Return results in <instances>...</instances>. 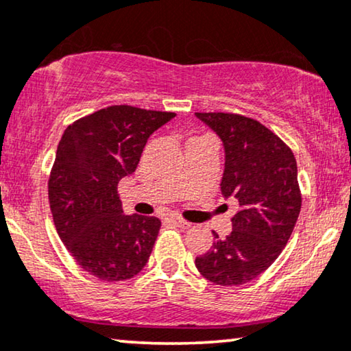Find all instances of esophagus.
Masks as SVG:
<instances>
[{"mask_svg":"<svg viewBox=\"0 0 351 351\" xmlns=\"http://www.w3.org/2000/svg\"><path fill=\"white\" fill-rule=\"evenodd\" d=\"M170 219H171L173 223L176 224V226L181 228V230H188V228H191V223H189V221H184V219H181V218H175V217H171Z\"/></svg>","mask_w":351,"mask_h":351,"instance_id":"esophagus-1","label":"esophagus"}]
</instances>
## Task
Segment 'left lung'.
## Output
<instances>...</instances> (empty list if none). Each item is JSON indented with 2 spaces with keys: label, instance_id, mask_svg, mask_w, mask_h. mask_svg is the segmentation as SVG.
Returning a JSON list of instances; mask_svg holds the SVG:
<instances>
[{
  "label": "left lung",
  "instance_id": "8db88e82",
  "mask_svg": "<svg viewBox=\"0 0 351 351\" xmlns=\"http://www.w3.org/2000/svg\"><path fill=\"white\" fill-rule=\"evenodd\" d=\"M224 149L221 194L237 204L232 232L215 241L195 268L218 286H241L278 258L302 207L297 162L291 149L260 121L223 112L195 114Z\"/></svg>",
  "mask_w": 351,
  "mask_h": 351
}]
</instances>
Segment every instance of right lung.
I'll return each instance as SVG.
<instances>
[{
  "label": "right lung",
  "mask_w": 351,
  "mask_h": 351,
  "mask_svg": "<svg viewBox=\"0 0 351 351\" xmlns=\"http://www.w3.org/2000/svg\"><path fill=\"white\" fill-rule=\"evenodd\" d=\"M173 117L110 106L60 138L48 183L54 226L75 261L97 279L127 281L151 256L160 219L125 215L117 186L136 170L149 136Z\"/></svg>",
  "instance_id": "right-lung-1"
}]
</instances>
